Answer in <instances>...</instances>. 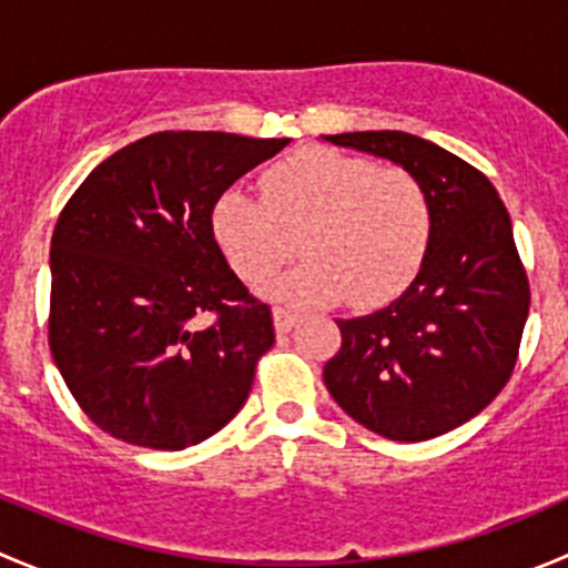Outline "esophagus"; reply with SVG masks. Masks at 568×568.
I'll use <instances>...</instances> for the list:
<instances>
[{
	"instance_id": "1",
	"label": "esophagus",
	"mask_w": 568,
	"mask_h": 568,
	"mask_svg": "<svg viewBox=\"0 0 568 568\" xmlns=\"http://www.w3.org/2000/svg\"><path fill=\"white\" fill-rule=\"evenodd\" d=\"M272 318H274V329H277V335H285V332H291V329H294L296 321H300V316H296L294 311H285V307H274Z\"/></svg>"
}]
</instances>
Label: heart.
<instances>
[{
    "mask_svg": "<svg viewBox=\"0 0 568 568\" xmlns=\"http://www.w3.org/2000/svg\"><path fill=\"white\" fill-rule=\"evenodd\" d=\"M261 189L263 200L227 189L211 211V233L250 285L272 277L300 239L305 263L268 285L274 300L382 305L409 285L426 255L432 205L406 170L305 148L274 164Z\"/></svg>",
    "mask_w": 568,
    "mask_h": 568,
    "instance_id": "b5f03b06",
    "label": "heart"
}]
</instances>
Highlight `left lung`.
I'll return each instance as SVG.
<instances>
[{
	"mask_svg": "<svg viewBox=\"0 0 568 568\" xmlns=\"http://www.w3.org/2000/svg\"><path fill=\"white\" fill-rule=\"evenodd\" d=\"M326 142L387 159L426 189L432 236L417 277L382 311L337 318L324 385L348 417L395 443H423L478 415L506 387L530 288L511 216L489 178L406 131Z\"/></svg>",
	"mask_w": 568,
	"mask_h": 568,
	"instance_id": "8db88e82",
	"label": "left lung"
}]
</instances>
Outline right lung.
I'll return each instance as SVG.
<instances>
[{
    "instance_id": "right-lung-1",
    "label": "right lung",
    "mask_w": 568,
    "mask_h": 568,
    "mask_svg": "<svg viewBox=\"0 0 568 568\" xmlns=\"http://www.w3.org/2000/svg\"><path fill=\"white\" fill-rule=\"evenodd\" d=\"M291 140L159 131L101 162L51 236L49 346L84 415L114 439L183 450L236 417L274 343L211 233L227 186ZM214 312L217 321L200 327Z\"/></svg>"
}]
</instances>
